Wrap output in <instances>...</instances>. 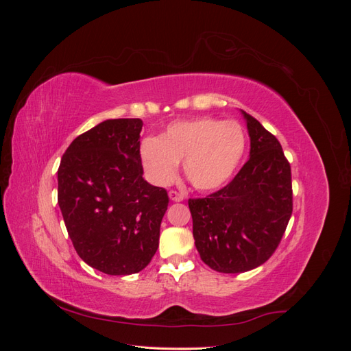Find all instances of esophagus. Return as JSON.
Returning a JSON list of instances; mask_svg holds the SVG:
<instances>
[{
	"mask_svg": "<svg viewBox=\"0 0 351 351\" xmlns=\"http://www.w3.org/2000/svg\"><path fill=\"white\" fill-rule=\"evenodd\" d=\"M169 199H171L173 202H182L184 199V195L177 192V190H169Z\"/></svg>",
	"mask_w": 351,
	"mask_h": 351,
	"instance_id": "obj_1",
	"label": "esophagus"
}]
</instances>
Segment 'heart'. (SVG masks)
Returning <instances> with one entry per match:
<instances>
[{
    "label": "heart",
    "instance_id": "b5f03b06",
    "mask_svg": "<svg viewBox=\"0 0 351 351\" xmlns=\"http://www.w3.org/2000/svg\"><path fill=\"white\" fill-rule=\"evenodd\" d=\"M246 143V134L236 121L210 117L178 120L159 137H146L141 145V161L146 177L156 186L171 183L183 161L190 184L200 192H212L234 176Z\"/></svg>",
    "mask_w": 351,
    "mask_h": 351
}]
</instances>
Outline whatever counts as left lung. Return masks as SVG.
Listing matches in <instances>:
<instances>
[{
    "label": "left lung",
    "mask_w": 351,
    "mask_h": 351,
    "mask_svg": "<svg viewBox=\"0 0 351 351\" xmlns=\"http://www.w3.org/2000/svg\"><path fill=\"white\" fill-rule=\"evenodd\" d=\"M241 114L250 137L247 162L218 192L189 199L200 259L224 274L267 262L293 212L291 168L278 139L250 114Z\"/></svg>",
    "instance_id": "1"
}]
</instances>
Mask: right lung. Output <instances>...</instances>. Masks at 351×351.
<instances>
[{
  "mask_svg": "<svg viewBox=\"0 0 351 351\" xmlns=\"http://www.w3.org/2000/svg\"><path fill=\"white\" fill-rule=\"evenodd\" d=\"M141 119L105 120L77 136L58 168V205L79 256L108 275L151 262L167 190L143 178Z\"/></svg>",
  "mask_w": 351,
  "mask_h": 351,
  "instance_id": "add662e5",
  "label": "right lung"
}]
</instances>
